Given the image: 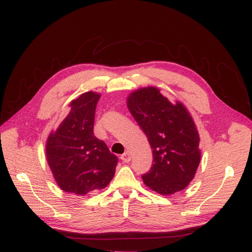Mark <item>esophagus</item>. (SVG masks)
<instances>
[{"label": "esophagus", "mask_w": 252, "mask_h": 252, "mask_svg": "<svg viewBox=\"0 0 252 252\" xmlns=\"http://www.w3.org/2000/svg\"><path fill=\"white\" fill-rule=\"evenodd\" d=\"M121 160L123 162H130L131 161V155H130V153L129 152H126V153H125L123 155H121Z\"/></svg>", "instance_id": "esophagus-1"}]
</instances>
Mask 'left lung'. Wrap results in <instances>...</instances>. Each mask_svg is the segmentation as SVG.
Returning a JSON list of instances; mask_svg holds the SVG:
<instances>
[{
  "mask_svg": "<svg viewBox=\"0 0 252 252\" xmlns=\"http://www.w3.org/2000/svg\"><path fill=\"white\" fill-rule=\"evenodd\" d=\"M126 105L153 149L154 163L142 175L144 183L161 195L183 190L194 179L201 157L199 134L189 110L154 87L134 91Z\"/></svg>",
  "mask_w": 252,
  "mask_h": 252,
  "instance_id": "8db88e82",
  "label": "left lung"
}]
</instances>
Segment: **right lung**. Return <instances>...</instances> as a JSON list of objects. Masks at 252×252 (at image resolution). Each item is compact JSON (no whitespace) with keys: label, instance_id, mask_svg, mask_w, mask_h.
Masks as SVG:
<instances>
[{"label":"right lung","instance_id":"1","mask_svg":"<svg viewBox=\"0 0 252 252\" xmlns=\"http://www.w3.org/2000/svg\"><path fill=\"white\" fill-rule=\"evenodd\" d=\"M100 94L87 92L73 99L70 111L46 141V159L63 190L84 196L101 189L115 175L118 158L94 136L95 109Z\"/></svg>","mask_w":252,"mask_h":252}]
</instances>
